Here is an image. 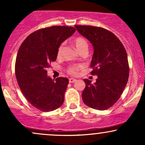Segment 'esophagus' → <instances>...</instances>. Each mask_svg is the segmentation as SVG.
<instances>
[{"label": "esophagus", "mask_w": 145, "mask_h": 145, "mask_svg": "<svg viewBox=\"0 0 145 145\" xmlns=\"http://www.w3.org/2000/svg\"><path fill=\"white\" fill-rule=\"evenodd\" d=\"M76 81V79H74V78H69V82L70 83H73V82H75Z\"/></svg>", "instance_id": "esophagus-1"}]
</instances>
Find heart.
Returning a JSON list of instances; mask_svg holds the SVG:
<instances>
[{"label":"heart","mask_w":145,"mask_h":145,"mask_svg":"<svg viewBox=\"0 0 145 145\" xmlns=\"http://www.w3.org/2000/svg\"><path fill=\"white\" fill-rule=\"evenodd\" d=\"M74 44L75 47L76 48V49L78 50L80 52H87L88 48H89V44H88L87 41L84 38L82 37H78L75 38L74 40ZM63 48V45H61L58 48L57 50V55L59 56L61 54ZM81 68L80 65H70L69 66L67 69V73L70 75H73L75 76L78 74V71L80 70V69Z\"/></svg>","instance_id":"1"}]
</instances>
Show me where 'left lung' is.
Segmentation results:
<instances>
[{
  "instance_id": "1",
  "label": "left lung",
  "mask_w": 145,
  "mask_h": 145,
  "mask_svg": "<svg viewBox=\"0 0 145 145\" xmlns=\"http://www.w3.org/2000/svg\"><path fill=\"white\" fill-rule=\"evenodd\" d=\"M80 34L93 46L91 74L97 76L94 84L84 79L82 100L89 107L104 110L121 97L129 78L127 55L123 45L114 34L101 27L76 25Z\"/></svg>"
}]
</instances>
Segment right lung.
I'll list each match as a JSON object with an SVG mask.
<instances>
[{"mask_svg": "<svg viewBox=\"0 0 145 145\" xmlns=\"http://www.w3.org/2000/svg\"><path fill=\"white\" fill-rule=\"evenodd\" d=\"M76 29L54 26L35 31L23 41L16 57L15 73L18 85L28 101L43 112L62 106L69 80H54L47 76V68L57 57L58 48Z\"/></svg>", "mask_w": 145, "mask_h": 145, "instance_id": "1", "label": "right lung"}]
</instances>
